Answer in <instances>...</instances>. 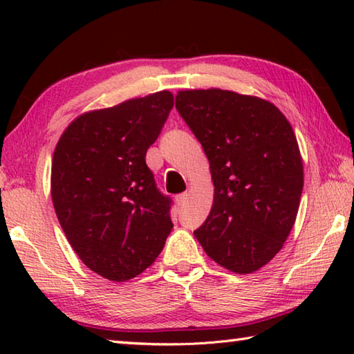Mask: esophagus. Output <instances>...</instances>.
<instances>
[{"mask_svg":"<svg viewBox=\"0 0 354 354\" xmlns=\"http://www.w3.org/2000/svg\"><path fill=\"white\" fill-rule=\"evenodd\" d=\"M187 200H189V194H187V192H184V194H179V195L176 196V201H178L179 206H184L185 203H187Z\"/></svg>","mask_w":354,"mask_h":354,"instance_id":"esophagus-1","label":"esophagus"}]
</instances>
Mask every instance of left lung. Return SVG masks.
<instances>
[{
  "mask_svg": "<svg viewBox=\"0 0 354 354\" xmlns=\"http://www.w3.org/2000/svg\"><path fill=\"white\" fill-rule=\"evenodd\" d=\"M176 109L205 149L215 187L195 237L227 270H259L283 248L301 198L290 123L268 101L221 88L178 92Z\"/></svg>",
  "mask_w": 354,
  "mask_h": 354,
  "instance_id": "1",
  "label": "left lung"
}]
</instances>
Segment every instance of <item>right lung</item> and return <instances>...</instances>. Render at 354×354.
I'll list each match as a JSON object with an SVG mask.
<instances>
[{"label": "right lung", "mask_w": 354, "mask_h": 354, "mask_svg": "<svg viewBox=\"0 0 354 354\" xmlns=\"http://www.w3.org/2000/svg\"><path fill=\"white\" fill-rule=\"evenodd\" d=\"M173 107L162 91L86 112L59 139L51 198L71 248L111 281L140 274L162 251L173 223L171 198L145 162Z\"/></svg>", "instance_id": "right-lung-1"}]
</instances>
